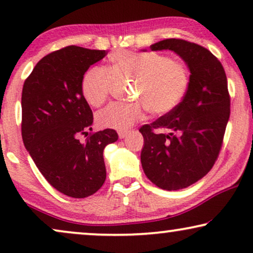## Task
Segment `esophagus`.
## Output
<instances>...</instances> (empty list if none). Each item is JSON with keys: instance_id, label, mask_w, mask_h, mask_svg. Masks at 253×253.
Instances as JSON below:
<instances>
[{"instance_id": "obj_1", "label": "esophagus", "mask_w": 253, "mask_h": 253, "mask_svg": "<svg viewBox=\"0 0 253 253\" xmlns=\"http://www.w3.org/2000/svg\"><path fill=\"white\" fill-rule=\"evenodd\" d=\"M127 132H129V131L127 130H120L119 131V137L121 138V139H122V138H124L127 134Z\"/></svg>"}]
</instances>
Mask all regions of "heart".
I'll return each instance as SVG.
<instances>
[{"mask_svg": "<svg viewBox=\"0 0 253 253\" xmlns=\"http://www.w3.org/2000/svg\"><path fill=\"white\" fill-rule=\"evenodd\" d=\"M110 71L94 67L85 74L82 92L86 102L93 107L101 106L108 99L116 78L134 79V98L142 102L110 103L96 115L100 126L126 129L139 121L146 108L153 115H165L182 102L189 89L188 65L166 54L119 50L110 56Z\"/></svg>", "mask_w": 253, "mask_h": 253, "instance_id": "1", "label": "heart"}]
</instances>
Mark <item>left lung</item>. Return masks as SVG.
Masks as SVG:
<instances>
[{"label": "left lung", "mask_w": 253, "mask_h": 253, "mask_svg": "<svg viewBox=\"0 0 253 253\" xmlns=\"http://www.w3.org/2000/svg\"><path fill=\"white\" fill-rule=\"evenodd\" d=\"M152 50L175 51L190 70V86L170 113L139 129L145 175L159 188L179 190L203 178L215 164L230 115V96L221 62L205 47L166 39Z\"/></svg>", "instance_id": "1"}]
</instances>
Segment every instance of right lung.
Wrapping results in <instances>:
<instances>
[{
    "mask_svg": "<svg viewBox=\"0 0 253 253\" xmlns=\"http://www.w3.org/2000/svg\"><path fill=\"white\" fill-rule=\"evenodd\" d=\"M106 50L68 46L46 55L26 78L22 93V137L49 184L72 198L92 196L106 181L103 150L115 143L113 129L92 131L93 113L82 82Z\"/></svg>",
    "mask_w": 253,
    "mask_h": 253,
    "instance_id": "obj_1",
    "label": "right lung"
}]
</instances>
